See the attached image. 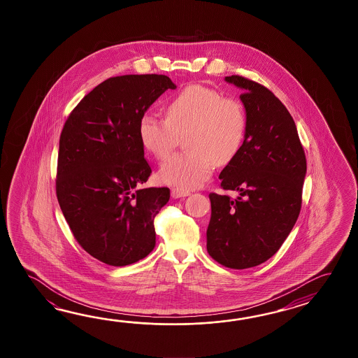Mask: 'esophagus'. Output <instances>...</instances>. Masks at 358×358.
I'll list each match as a JSON object with an SVG mask.
<instances>
[{"label": "esophagus", "mask_w": 358, "mask_h": 358, "mask_svg": "<svg viewBox=\"0 0 358 358\" xmlns=\"http://www.w3.org/2000/svg\"><path fill=\"white\" fill-rule=\"evenodd\" d=\"M190 196V192H185V190L178 189V188H173L171 189V197L173 198H184Z\"/></svg>", "instance_id": "34e87169"}]
</instances>
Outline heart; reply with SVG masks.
Wrapping results in <instances>:
<instances>
[{"label": "heart", "mask_w": 358, "mask_h": 358, "mask_svg": "<svg viewBox=\"0 0 358 358\" xmlns=\"http://www.w3.org/2000/svg\"><path fill=\"white\" fill-rule=\"evenodd\" d=\"M165 111L166 119L145 114L138 124L141 145L157 160L166 159L176 136L187 131L184 147L188 151L161 165V182L196 189L208 180L216 162H229L242 150L248 120L239 99L203 85H189L168 99Z\"/></svg>", "instance_id": "obj_1"}]
</instances>
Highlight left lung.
Instances as JSON below:
<instances>
[{
    "instance_id": "8db88e82",
    "label": "left lung",
    "mask_w": 358,
    "mask_h": 358,
    "mask_svg": "<svg viewBox=\"0 0 358 358\" xmlns=\"http://www.w3.org/2000/svg\"><path fill=\"white\" fill-rule=\"evenodd\" d=\"M243 93L247 133L242 150L219 176L221 187L239 196L211 193L207 252L230 268L257 266L273 257L301 211L306 156L293 117L264 85L225 76Z\"/></svg>"
}]
</instances>
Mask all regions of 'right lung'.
<instances>
[{
    "label": "right lung",
    "mask_w": 358,
    "mask_h": 358,
    "mask_svg": "<svg viewBox=\"0 0 358 358\" xmlns=\"http://www.w3.org/2000/svg\"><path fill=\"white\" fill-rule=\"evenodd\" d=\"M166 76H122L99 84L73 110L61 131L56 194L78 243L110 266L148 256L153 219L169 188H141L151 176L138 124L162 93Z\"/></svg>",
    "instance_id": "add662e5"
}]
</instances>
